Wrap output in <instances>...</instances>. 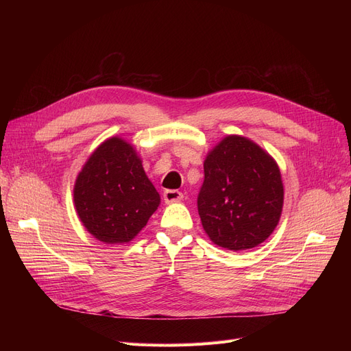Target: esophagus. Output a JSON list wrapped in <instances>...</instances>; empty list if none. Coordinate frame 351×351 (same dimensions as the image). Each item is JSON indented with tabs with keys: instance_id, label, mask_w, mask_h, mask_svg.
<instances>
[{
	"instance_id": "34e87169",
	"label": "esophagus",
	"mask_w": 351,
	"mask_h": 351,
	"mask_svg": "<svg viewBox=\"0 0 351 351\" xmlns=\"http://www.w3.org/2000/svg\"><path fill=\"white\" fill-rule=\"evenodd\" d=\"M163 199L165 204H175V202H180L183 199V195L179 191H165Z\"/></svg>"
}]
</instances>
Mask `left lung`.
<instances>
[{
    "instance_id": "1",
    "label": "left lung",
    "mask_w": 351,
    "mask_h": 351,
    "mask_svg": "<svg viewBox=\"0 0 351 351\" xmlns=\"http://www.w3.org/2000/svg\"><path fill=\"white\" fill-rule=\"evenodd\" d=\"M204 169L197 210L210 241L233 252L263 243L283 210L278 162L252 139L228 135L208 152Z\"/></svg>"
}]
</instances>
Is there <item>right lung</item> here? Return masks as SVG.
Listing matches in <instances>:
<instances>
[{"label":"right lung","mask_w":351,"mask_h":351,"mask_svg":"<svg viewBox=\"0 0 351 351\" xmlns=\"http://www.w3.org/2000/svg\"><path fill=\"white\" fill-rule=\"evenodd\" d=\"M160 205L135 146L112 136L90 154L73 185L84 228L106 245L131 242Z\"/></svg>","instance_id":"add662e5"}]
</instances>
